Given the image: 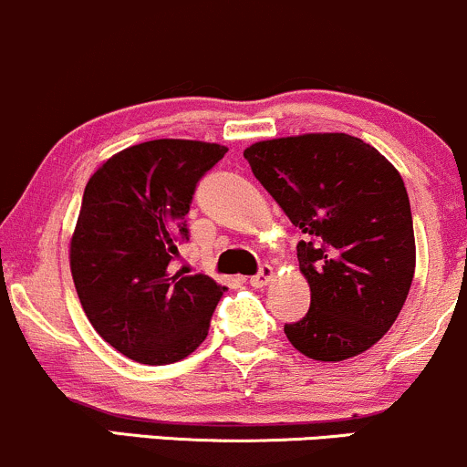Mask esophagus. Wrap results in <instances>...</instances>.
I'll return each instance as SVG.
<instances>
[{
	"label": "esophagus",
	"mask_w": 467,
	"mask_h": 467,
	"mask_svg": "<svg viewBox=\"0 0 467 467\" xmlns=\"http://www.w3.org/2000/svg\"><path fill=\"white\" fill-rule=\"evenodd\" d=\"M273 276H275L273 265H261L259 275L250 276V285H253V288H264V285H268L270 281H273Z\"/></svg>",
	"instance_id": "esophagus-1"
}]
</instances>
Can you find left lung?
<instances>
[{
  "label": "left lung",
  "mask_w": 467,
  "mask_h": 467,
  "mask_svg": "<svg viewBox=\"0 0 467 467\" xmlns=\"http://www.w3.org/2000/svg\"><path fill=\"white\" fill-rule=\"evenodd\" d=\"M254 177L301 233L310 310L285 324L315 361H346L390 330L412 285V213L397 168L346 132H306L248 146Z\"/></svg>",
  "instance_id": "1"
}]
</instances>
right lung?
I'll return each instance as SVG.
<instances>
[{"instance_id": "1", "label": "right lung", "mask_w": 467, "mask_h": 467, "mask_svg": "<svg viewBox=\"0 0 467 467\" xmlns=\"http://www.w3.org/2000/svg\"><path fill=\"white\" fill-rule=\"evenodd\" d=\"M225 152L222 143L143 141L106 159L86 183L70 273L97 335L132 361H182L206 339L225 288L168 265L188 239L194 186Z\"/></svg>"}]
</instances>
